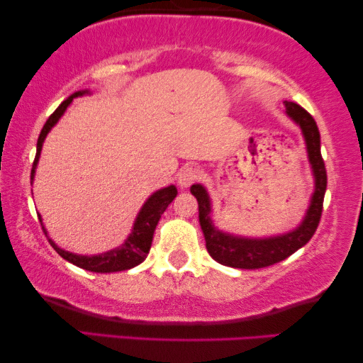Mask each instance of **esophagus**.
I'll use <instances>...</instances> for the list:
<instances>
[{"label": "esophagus", "mask_w": 363, "mask_h": 363, "mask_svg": "<svg viewBox=\"0 0 363 363\" xmlns=\"http://www.w3.org/2000/svg\"><path fill=\"white\" fill-rule=\"evenodd\" d=\"M196 180H198V170L193 167H185L180 173H178V185L182 188H188Z\"/></svg>", "instance_id": "obj_1"}]
</instances>
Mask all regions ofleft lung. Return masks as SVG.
I'll list each match as a JSON object with an SVG mask.
<instances>
[{
    "label": "left lung",
    "mask_w": 363,
    "mask_h": 363,
    "mask_svg": "<svg viewBox=\"0 0 363 363\" xmlns=\"http://www.w3.org/2000/svg\"><path fill=\"white\" fill-rule=\"evenodd\" d=\"M286 113L297 127L301 128L304 138L307 160H309L312 178H314V191H312L309 206L306 215L296 228L289 231L271 236H242L228 233L215 226L211 220V198L201 183L191 185L190 191L198 201V218L206 241V250L216 262L223 266L240 267V269H259L276 264L297 250L314 236L322 215V203L327 188L325 165L320 155V133L311 113L304 111L296 102H284Z\"/></svg>",
    "instance_id": "obj_1"
}]
</instances>
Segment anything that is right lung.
I'll return each instance as SVG.
<instances>
[{"instance_id": "right-lung-1", "label": "right lung", "mask_w": 363, "mask_h": 363, "mask_svg": "<svg viewBox=\"0 0 363 363\" xmlns=\"http://www.w3.org/2000/svg\"><path fill=\"white\" fill-rule=\"evenodd\" d=\"M89 94H92L89 89L74 92L72 96H69L66 101H64L61 106L54 111L52 116L48 118L46 123H44L43 130H41V133H39V138H38L36 158H34L33 170H31V185L34 182V175H36V168H38L39 157H41L43 143H44V140H46L48 133L51 132V128L59 122V118L64 116V112L67 111V107L71 106L74 99L89 96ZM177 193L178 191H177L175 185H168L165 188L157 190L155 193H152V195L145 200V203L142 205L140 211L137 213V218H135V221H133L132 231H130V235L127 236V240L123 241L118 247H113V250L101 252V255H92V256L76 255V252L66 251V250H62V247H59L56 242L49 238L48 230L44 228L41 215H38V216H39V221H41V225H43L44 233H46L49 242H51V246L57 251L59 256L64 257V259L72 262L74 266L82 267V269H86V271L118 272V271L132 269V267H135L140 264V262L145 261V257L152 246L153 231H155V228L158 225V221H160L163 211H165L167 206L173 201V198L177 196Z\"/></svg>"}]
</instances>
